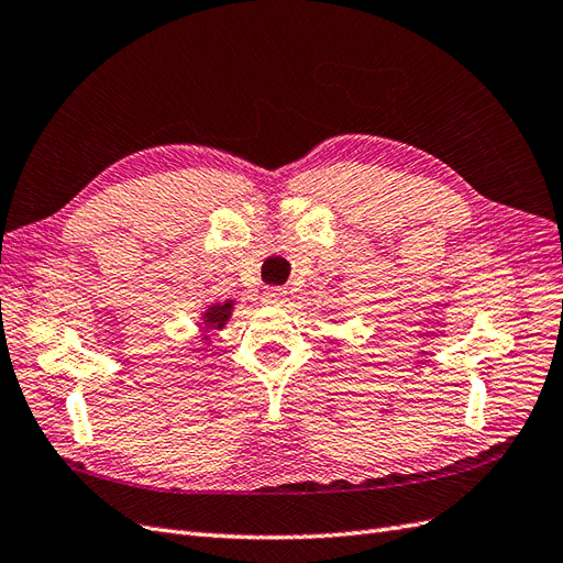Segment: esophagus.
<instances>
[{
  "mask_svg": "<svg viewBox=\"0 0 563 563\" xmlns=\"http://www.w3.org/2000/svg\"><path fill=\"white\" fill-rule=\"evenodd\" d=\"M263 303L269 306V308H282L286 303V291L274 289V286H272V289H267L263 294Z\"/></svg>",
  "mask_w": 563,
  "mask_h": 563,
  "instance_id": "34e87169",
  "label": "esophagus"
}]
</instances>
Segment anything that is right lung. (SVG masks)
I'll return each instance as SVG.
<instances>
[{"label":"right lung","instance_id":"add662e5","mask_svg":"<svg viewBox=\"0 0 563 563\" xmlns=\"http://www.w3.org/2000/svg\"><path fill=\"white\" fill-rule=\"evenodd\" d=\"M234 300H224V303H212L202 310L200 314V322H202V329L205 332H210V329H224V324L229 322L231 318V310H234ZM205 341H208L210 336H202Z\"/></svg>","mask_w":563,"mask_h":563}]
</instances>
